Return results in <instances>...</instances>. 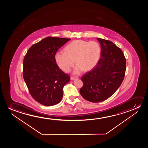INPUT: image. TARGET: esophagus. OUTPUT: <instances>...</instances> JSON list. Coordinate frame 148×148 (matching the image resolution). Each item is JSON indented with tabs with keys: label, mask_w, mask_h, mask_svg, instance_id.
Wrapping results in <instances>:
<instances>
[{
	"label": "esophagus",
	"mask_w": 148,
	"mask_h": 148,
	"mask_svg": "<svg viewBox=\"0 0 148 148\" xmlns=\"http://www.w3.org/2000/svg\"><path fill=\"white\" fill-rule=\"evenodd\" d=\"M78 79V77H71V80H75V79Z\"/></svg>",
	"instance_id": "obj_1"
}]
</instances>
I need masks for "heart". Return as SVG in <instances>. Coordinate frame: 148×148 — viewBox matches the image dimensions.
Instances as JSON below:
<instances>
[{
    "mask_svg": "<svg viewBox=\"0 0 148 148\" xmlns=\"http://www.w3.org/2000/svg\"><path fill=\"white\" fill-rule=\"evenodd\" d=\"M101 55L99 45L95 41L87 42L77 40L65 47V51H58L55 60L60 68L69 72L75 63L77 64L73 73L78 75L84 71L91 70L95 67Z\"/></svg>",
    "mask_w": 148,
    "mask_h": 148,
    "instance_id": "b5f03b06",
    "label": "heart"
}]
</instances>
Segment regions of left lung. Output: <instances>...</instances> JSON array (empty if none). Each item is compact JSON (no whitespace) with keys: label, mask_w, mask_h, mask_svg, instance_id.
Listing matches in <instances>:
<instances>
[{"label":"left lung","mask_w":148,"mask_h":148,"mask_svg":"<svg viewBox=\"0 0 148 148\" xmlns=\"http://www.w3.org/2000/svg\"><path fill=\"white\" fill-rule=\"evenodd\" d=\"M101 47V59L96 67L81 77L80 93L93 103L103 101L115 93L123 80L126 59L121 49L109 40L97 38Z\"/></svg>","instance_id":"1"}]
</instances>
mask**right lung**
<instances>
[{
  "mask_svg": "<svg viewBox=\"0 0 148 148\" xmlns=\"http://www.w3.org/2000/svg\"><path fill=\"white\" fill-rule=\"evenodd\" d=\"M70 39L48 37L33 45L23 61V78L29 92L39 103L46 106L59 103L63 87L70 77L59 68L55 54Z\"/></svg>",
  "mask_w": 148,
  "mask_h": 148,
  "instance_id": "obj_1",
  "label": "right lung"
}]
</instances>
